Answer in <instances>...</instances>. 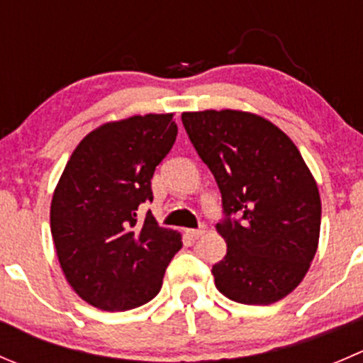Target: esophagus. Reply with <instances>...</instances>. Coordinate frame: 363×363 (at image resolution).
Returning a JSON list of instances; mask_svg holds the SVG:
<instances>
[{
    "label": "esophagus",
    "mask_w": 363,
    "mask_h": 363,
    "mask_svg": "<svg viewBox=\"0 0 363 363\" xmlns=\"http://www.w3.org/2000/svg\"><path fill=\"white\" fill-rule=\"evenodd\" d=\"M186 234L189 235V238H193V239H196V238H200V235H203L206 234V228H189V230H186Z\"/></svg>",
    "instance_id": "esophagus-1"
}]
</instances>
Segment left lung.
I'll list each match as a JSON object with an SVG mask.
<instances>
[{
  "instance_id": "8db88e82",
  "label": "left lung",
  "mask_w": 363,
  "mask_h": 363,
  "mask_svg": "<svg viewBox=\"0 0 363 363\" xmlns=\"http://www.w3.org/2000/svg\"><path fill=\"white\" fill-rule=\"evenodd\" d=\"M221 193L216 230L227 255L213 266L221 294L245 305L286 298L307 275L321 228L319 189L289 136L238 110L182 113Z\"/></svg>"
}]
</instances>
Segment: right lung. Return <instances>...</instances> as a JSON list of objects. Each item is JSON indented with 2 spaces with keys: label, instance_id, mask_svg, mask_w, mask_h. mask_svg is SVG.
Listing matches in <instances>:
<instances>
[{
  "label": "right lung",
  "instance_id": "add662e5",
  "mask_svg": "<svg viewBox=\"0 0 363 363\" xmlns=\"http://www.w3.org/2000/svg\"><path fill=\"white\" fill-rule=\"evenodd\" d=\"M177 136L174 113L135 115L88 133L74 149L51 202V234L67 282L86 303L131 311L163 286L181 234L152 213L150 179Z\"/></svg>",
  "mask_w": 363,
  "mask_h": 363
}]
</instances>
